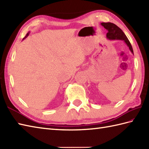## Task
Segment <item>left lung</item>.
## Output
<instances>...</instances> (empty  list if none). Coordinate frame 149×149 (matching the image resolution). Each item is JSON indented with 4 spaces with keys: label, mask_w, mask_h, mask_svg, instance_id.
I'll use <instances>...</instances> for the list:
<instances>
[{
    "label": "left lung",
    "mask_w": 149,
    "mask_h": 149,
    "mask_svg": "<svg viewBox=\"0 0 149 149\" xmlns=\"http://www.w3.org/2000/svg\"><path fill=\"white\" fill-rule=\"evenodd\" d=\"M101 26H103L107 31V33L106 34V38L107 39L109 40L123 41L129 47L132 54H134L130 42H129L125 33L123 32L120 28H119L116 25L111 23V22H107V23L102 22V23H101Z\"/></svg>",
    "instance_id": "obj_1"
}]
</instances>
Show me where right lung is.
Here are the masks:
<instances>
[{
    "label": "right lung",
    "mask_w": 149,
    "mask_h": 149,
    "mask_svg": "<svg viewBox=\"0 0 149 149\" xmlns=\"http://www.w3.org/2000/svg\"><path fill=\"white\" fill-rule=\"evenodd\" d=\"M29 33H30V32H28V33L26 34V36H25L24 38H23V40H24L25 38H27L28 36H29Z\"/></svg>",
    "instance_id": "add662e5"
}]
</instances>
